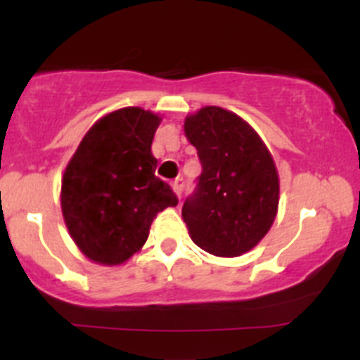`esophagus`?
<instances>
[{
	"mask_svg": "<svg viewBox=\"0 0 360 360\" xmlns=\"http://www.w3.org/2000/svg\"><path fill=\"white\" fill-rule=\"evenodd\" d=\"M183 186H184L183 177H177V179L172 183V190H174V193L177 195V197H181V193H183Z\"/></svg>",
	"mask_w": 360,
	"mask_h": 360,
	"instance_id": "esophagus-1",
	"label": "esophagus"
}]
</instances>
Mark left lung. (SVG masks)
Listing matches in <instances>:
<instances>
[{"instance_id":"8db88e82","label":"left lung","mask_w":360,"mask_h":360,"mask_svg":"<svg viewBox=\"0 0 360 360\" xmlns=\"http://www.w3.org/2000/svg\"><path fill=\"white\" fill-rule=\"evenodd\" d=\"M202 163L183 219L198 248L235 257L256 248L278 210V172L259 134L235 112L205 106L184 120Z\"/></svg>"}]
</instances>
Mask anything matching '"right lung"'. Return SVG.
Returning <instances> with one entry per match:
<instances>
[{
	"label": "right lung",
	"instance_id": "right-lung-1",
	"mask_svg": "<svg viewBox=\"0 0 360 360\" xmlns=\"http://www.w3.org/2000/svg\"><path fill=\"white\" fill-rule=\"evenodd\" d=\"M158 115L122 108L97 120L68 162L60 188L64 223L76 248L97 264L129 261L146 244L158 212L177 197L155 176Z\"/></svg>",
	"mask_w": 360,
	"mask_h": 360
}]
</instances>
